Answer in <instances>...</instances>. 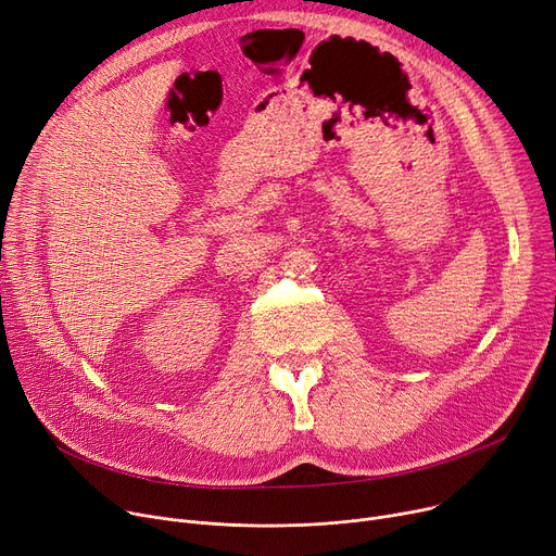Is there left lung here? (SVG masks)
I'll use <instances>...</instances> for the list:
<instances>
[{"label": "left lung", "instance_id": "obj_1", "mask_svg": "<svg viewBox=\"0 0 556 556\" xmlns=\"http://www.w3.org/2000/svg\"><path fill=\"white\" fill-rule=\"evenodd\" d=\"M362 47H364V45H362Z\"/></svg>", "mask_w": 556, "mask_h": 556}]
</instances>
